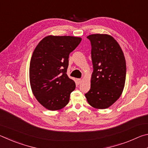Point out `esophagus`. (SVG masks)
Returning <instances> with one entry per match:
<instances>
[{
	"instance_id": "obj_1",
	"label": "esophagus",
	"mask_w": 148,
	"mask_h": 148,
	"mask_svg": "<svg viewBox=\"0 0 148 148\" xmlns=\"http://www.w3.org/2000/svg\"><path fill=\"white\" fill-rule=\"evenodd\" d=\"M77 82L79 84L82 82V79H77Z\"/></svg>"
}]
</instances>
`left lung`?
<instances>
[{
    "mask_svg": "<svg viewBox=\"0 0 148 148\" xmlns=\"http://www.w3.org/2000/svg\"><path fill=\"white\" fill-rule=\"evenodd\" d=\"M87 38L91 42L93 72L91 89L85 95L91 106L108 108L119 98L125 86L126 62L123 52L108 34H91Z\"/></svg>",
    "mask_w": 148,
    "mask_h": 148,
    "instance_id": "8db88e82",
    "label": "left lung"
}]
</instances>
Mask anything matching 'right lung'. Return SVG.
<instances>
[{
	"label": "right lung",
	"mask_w": 148,
	"mask_h": 148,
	"mask_svg": "<svg viewBox=\"0 0 148 148\" xmlns=\"http://www.w3.org/2000/svg\"><path fill=\"white\" fill-rule=\"evenodd\" d=\"M81 41L79 37L47 36L34 49L30 62V84L37 101L46 109L59 110L69 103L76 88L66 74L69 57Z\"/></svg>",
	"instance_id": "1"
}]
</instances>
